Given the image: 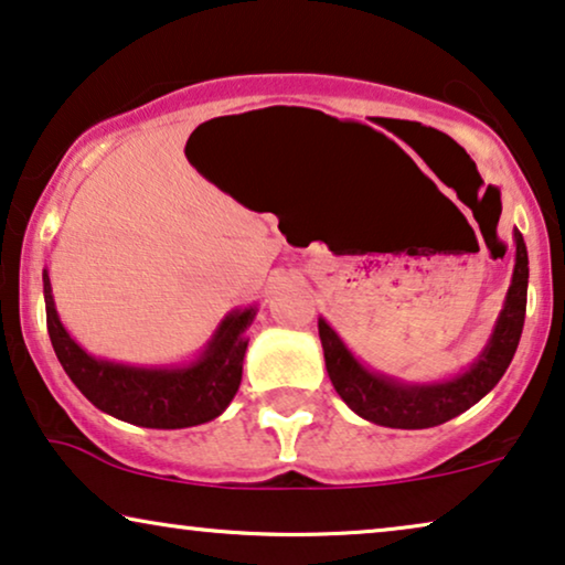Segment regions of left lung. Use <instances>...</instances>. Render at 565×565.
Here are the masks:
<instances>
[{
  "label": "left lung",
  "mask_w": 565,
  "mask_h": 565,
  "mask_svg": "<svg viewBox=\"0 0 565 565\" xmlns=\"http://www.w3.org/2000/svg\"><path fill=\"white\" fill-rule=\"evenodd\" d=\"M514 271L512 284L507 289L502 312H499L487 345L476 355L473 363L458 373L435 381H404L392 373L376 371L365 365L345 340L332 330V324L320 317V330L324 365L328 376L348 407L355 415L381 427L396 430H425L448 423L460 412L471 409L499 384L504 371L510 369L518 351L524 309H527V248L522 233L514 227Z\"/></svg>",
  "instance_id": "left-lung-1"
}]
</instances>
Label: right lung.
I'll list each match as a JSON object with an SVG mask.
<instances>
[{
  "mask_svg": "<svg viewBox=\"0 0 565 565\" xmlns=\"http://www.w3.org/2000/svg\"><path fill=\"white\" fill-rule=\"evenodd\" d=\"M47 335L63 371L94 407L122 423L153 430L204 425L230 407L243 379L248 328L258 305L235 307L222 317L194 359L140 365L86 353L63 328L47 268L43 271Z\"/></svg>",
  "mask_w": 565,
  "mask_h": 565,
  "instance_id": "obj_1",
  "label": "right lung"
}]
</instances>
